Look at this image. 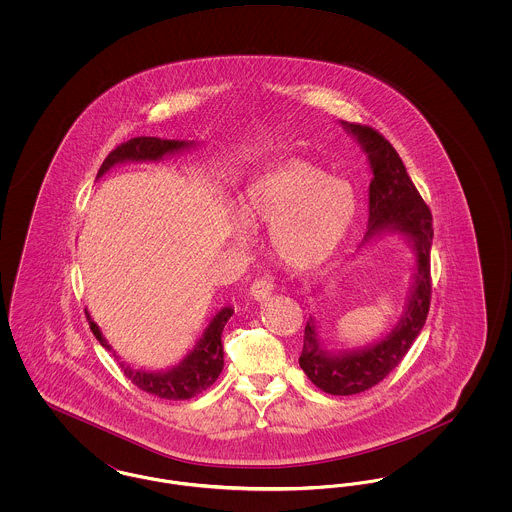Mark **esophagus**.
<instances>
[{
    "mask_svg": "<svg viewBox=\"0 0 512 512\" xmlns=\"http://www.w3.org/2000/svg\"><path fill=\"white\" fill-rule=\"evenodd\" d=\"M270 293H272V284H270V280H267V278L255 280V282L251 284V288H249V295H251L255 301H265V299L270 297Z\"/></svg>",
    "mask_w": 512,
    "mask_h": 512,
    "instance_id": "esophagus-1",
    "label": "esophagus"
}]
</instances>
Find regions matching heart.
Segmentation results:
<instances>
[{"label":"heart","instance_id":"b5f03b06","mask_svg":"<svg viewBox=\"0 0 512 512\" xmlns=\"http://www.w3.org/2000/svg\"><path fill=\"white\" fill-rule=\"evenodd\" d=\"M355 211L357 195L347 180L328 176L301 159L255 176L240 199L245 224H270L272 255L295 270H311L328 261ZM238 236H244L242 228Z\"/></svg>","mask_w":512,"mask_h":512}]
</instances>
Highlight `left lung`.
<instances>
[{"instance_id":"1","label":"left lung","mask_w":512,"mask_h":512,"mask_svg":"<svg viewBox=\"0 0 512 512\" xmlns=\"http://www.w3.org/2000/svg\"><path fill=\"white\" fill-rule=\"evenodd\" d=\"M340 124L365 151L372 172L368 186V224L359 249L382 236L397 234L414 255L403 313L380 340L353 349H334L322 340L318 318L313 315L307 320L299 366L320 390L330 395H353L382 382L401 363L424 328L432 292L430 249L434 228L428 205L416 192L399 153L390 142L368 126L345 121Z\"/></svg>"}]
</instances>
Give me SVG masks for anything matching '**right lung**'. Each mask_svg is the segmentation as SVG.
I'll return each mask as SVG.
<instances>
[{
  "label": "right lung",
  "instance_id": "right-lung-1",
  "mask_svg": "<svg viewBox=\"0 0 512 512\" xmlns=\"http://www.w3.org/2000/svg\"><path fill=\"white\" fill-rule=\"evenodd\" d=\"M195 146H197L195 140H163V138H153V136L132 138L107 155L96 180L119 165L155 163V161H163L165 157H174L178 153L190 151ZM232 315H234L232 307H228V305L222 307L211 317L203 334L195 340L194 347L188 349V353L176 365L161 368V370H147V368H138V366L124 361L121 355L109 345V341L105 340L101 328L86 311V317H88L94 336L107 351L113 353L124 376L132 384H136L140 390L147 391L161 399H171V401L192 399L197 393H201L215 384V380L219 378L222 366H224L222 330Z\"/></svg>",
  "mask_w": 512,
  "mask_h": 512
}]
</instances>
